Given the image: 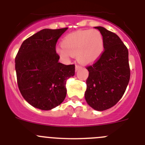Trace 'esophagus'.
Masks as SVG:
<instances>
[{
	"mask_svg": "<svg viewBox=\"0 0 145 145\" xmlns=\"http://www.w3.org/2000/svg\"><path fill=\"white\" fill-rule=\"evenodd\" d=\"M75 69H76V71H78V70L79 69H81V66H78V65H76V66H75Z\"/></svg>",
	"mask_w": 145,
	"mask_h": 145,
	"instance_id": "1",
	"label": "esophagus"
}]
</instances>
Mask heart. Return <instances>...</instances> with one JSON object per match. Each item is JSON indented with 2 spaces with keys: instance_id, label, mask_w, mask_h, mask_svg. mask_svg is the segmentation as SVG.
<instances>
[{
  "instance_id": "b5f03b06",
  "label": "heart",
  "mask_w": 145,
  "mask_h": 145,
  "mask_svg": "<svg viewBox=\"0 0 145 145\" xmlns=\"http://www.w3.org/2000/svg\"><path fill=\"white\" fill-rule=\"evenodd\" d=\"M62 45L56 48L62 59L68 60L76 56L79 62L89 63L97 60L103 52L104 39L99 31L84 30L67 35Z\"/></svg>"
}]
</instances>
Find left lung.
<instances>
[{
	"mask_svg": "<svg viewBox=\"0 0 145 145\" xmlns=\"http://www.w3.org/2000/svg\"><path fill=\"white\" fill-rule=\"evenodd\" d=\"M104 39L105 51L98 61L86 67L85 99L97 111L112 107L122 97L130 78L127 48L117 34L96 26Z\"/></svg>",
	"mask_w": 145,
	"mask_h": 145,
	"instance_id": "left-lung-1",
	"label": "left lung"
}]
</instances>
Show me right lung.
Instances as JSON below:
<instances>
[{
	"label": "right lung",
	"instance_id": "obj_1",
	"mask_svg": "<svg viewBox=\"0 0 145 145\" xmlns=\"http://www.w3.org/2000/svg\"><path fill=\"white\" fill-rule=\"evenodd\" d=\"M68 28L40 30L23 42L16 59L18 86L24 99L36 109L51 110L66 96V80L75 66L59 61L56 44Z\"/></svg>",
	"mask_w": 145,
	"mask_h": 145
}]
</instances>
